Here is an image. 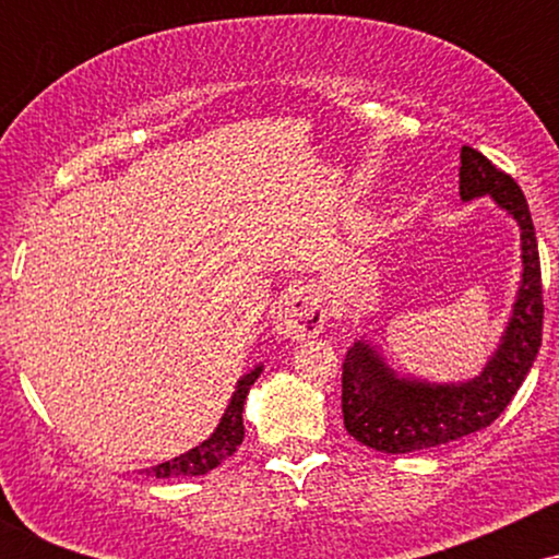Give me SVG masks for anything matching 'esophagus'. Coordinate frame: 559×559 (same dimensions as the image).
<instances>
[{"instance_id": "34e87169", "label": "esophagus", "mask_w": 559, "mask_h": 559, "mask_svg": "<svg viewBox=\"0 0 559 559\" xmlns=\"http://www.w3.org/2000/svg\"><path fill=\"white\" fill-rule=\"evenodd\" d=\"M325 310L320 307L318 297H312L310 292H294L286 294L284 299L278 301L273 312L275 331L286 338H310L318 336L325 325Z\"/></svg>"}]
</instances>
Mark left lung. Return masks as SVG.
Returning a JSON list of instances; mask_svg holds the SVG:
<instances>
[{"instance_id": "8db88e82", "label": "left lung", "mask_w": 559, "mask_h": 559, "mask_svg": "<svg viewBox=\"0 0 559 559\" xmlns=\"http://www.w3.org/2000/svg\"><path fill=\"white\" fill-rule=\"evenodd\" d=\"M460 197L491 194L518 221L523 281L510 325L484 373L457 386L400 381L365 342L346 352L342 413L349 436L386 454H407L463 439L491 426L521 389L542 346L544 294L534 221L521 186L473 146L460 152Z\"/></svg>"}]
</instances>
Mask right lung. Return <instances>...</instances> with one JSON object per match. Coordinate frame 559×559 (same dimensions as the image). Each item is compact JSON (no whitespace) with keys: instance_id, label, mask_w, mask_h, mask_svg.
<instances>
[{"instance_id":"right-lung-1","label":"right lung","mask_w":559,"mask_h":559,"mask_svg":"<svg viewBox=\"0 0 559 559\" xmlns=\"http://www.w3.org/2000/svg\"><path fill=\"white\" fill-rule=\"evenodd\" d=\"M258 376H260V368L241 378L239 386L234 391V400H230L226 415H223L221 426L215 428V433L210 436L207 441H202V444L191 449V452L181 454V457L168 460V463L163 465H155L152 467V476L157 478L204 476V473H210L213 467L221 465L223 460H228L243 439V420H241L243 402H247L249 389H252V383L258 381Z\"/></svg>"}]
</instances>
